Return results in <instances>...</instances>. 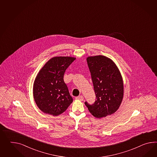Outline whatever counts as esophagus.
<instances>
[{"instance_id": "1", "label": "esophagus", "mask_w": 157, "mask_h": 157, "mask_svg": "<svg viewBox=\"0 0 157 157\" xmlns=\"http://www.w3.org/2000/svg\"><path fill=\"white\" fill-rule=\"evenodd\" d=\"M77 100H80V101H82L83 99H84V98H83V96H78V97H76V98H75Z\"/></svg>"}]
</instances>
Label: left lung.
<instances>
[{
    "label": "left lung",
    "instance_id": "8db88e82",
    "mask_svg": "<svg viewBox=\"0 0 157 157\" xmlns=\"http://www.w3.org/2000/svg\"><path fill=\"white\" fill-rule=\"evenodd\" d=\"M96 95L95 103L85 105L94 117L100 119L114 113L119 109L124 95L122 77L110 58L104 56L87 58Z\"/></svg>",
    "mask_w": 157,
    "mask_h": 157
}]
</instances>
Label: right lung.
<instances>
[{"mask_svg":"<svg viewBox=\"0 0 157 157\" xmlns=\"http://www.w3.org/2000/svg\"><path fill=\"white\" fill-rule=\"evenodd\" d=\"M76 58L54 57L40 70L35 79L33 93L36 104L46 114L58 116L72 103L67 85L63 80L66 70Z\"/></svg>","mask_w":157,"mask_h":157,"instance_id":"right-lung-1","label":"right lung"}]
</instances>
